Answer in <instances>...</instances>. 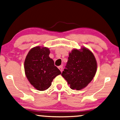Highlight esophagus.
<instances>
[{"mask_svg":"<svg viewBox=\"0 0 120 120\" xmlns=\"http://www.w3.org/2000/svg\"><path fill=\"white\" fill-rule=\"evenodd\" d=\"M58 68H59V69L60 70V71L62 72V71H63V66H59V67H58Z\"/></svg>","mask_w":120,"mask_h":120,"instance_id":"1","label":"esophagus"}]
</instances>
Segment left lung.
Listing matches in <instances>:
<instances>
[{
    "label": "left lung",
    "instance_id": "left-lung-1",
    "mask_svg": "<svg viewBox=\"0 0 120 120\" xmlns=\"http://www.w3.org/2000/svg\"><path fill=\"white\" fill-rule=\"evenodd\" d=\"M68 60L62 76L72 89L79 90L87 87L97 70V62L93 52L87 48L73 49L69 52Z\"/></svg>",
    "mask_w": 120,
    "mask_h": 120
}]
</instances>
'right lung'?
Listing matches in <instances>:
<instances>
[{
	"instance_id": "right-lung-1",
	"label": "right lung",
	"mask_w": 120,
	"mask_h": 120,
	"mask_svg": "<svg viewBox=\"0 0 120 120\" xmlns=\"http://www.w3.org/2000/svg\"><path fill=\"white\" fill-rule=\"evenodd\" d=\"M50 52L47 47H33L28 52L24 62L27 79L34 88L40 91L49 88L54 78L61 73L49 56Z\"/></svg>"
}]
</instances>
